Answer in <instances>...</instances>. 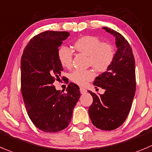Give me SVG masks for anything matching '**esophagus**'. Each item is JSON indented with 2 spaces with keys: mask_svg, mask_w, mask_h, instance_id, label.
<instances>
[{
  "mask_svg": "<svg viewBox=\"0 0 152 152\" xmlns=\"http://www.w3.org/2000/svg\"><path fill=\"white\" fill-rule=\"evenodd\" d=\"M80 93L81 94H84L86 92V89H84V88H83V87L80 88Z\"/></svg>",
  "mask_w": 152,
  "mask_h": 152,
  "instance_id": "esophagus-1",
  "label": "esophagus"
}]
</instances>
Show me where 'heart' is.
<instances>
[{
	"label": "heart",
	"mask_w": 152,
	"mask_h": 152,
	"mask_svg": "<svg viewBox=\"0 0 152 152\" xmlns=\"http://www.w3.org/2000/svg\"><path fill=\"white\" fill-rule=\"evenodd\" d=\"M75 50L88 56V64L99 72H105L112 64L115 57L113 45L107 42H102L98 37L85 36L74 42ZM58 60L63 67L70 68L72 64L73 53L66 47H61L57 53ZM95 74L91 70H75L70 75L74 83L83 86L94 78Z\"/></svg>",
	"instance_id": "b5f03b06"
}]
</instances>
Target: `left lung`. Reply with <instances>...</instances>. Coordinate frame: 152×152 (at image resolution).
Instances as JSON below:
<instances>
[{
  "mask_svg": "<svg viewBox=\"0 0 152 152\" xmlns=\"http://www.w3.org/2000/svg\"><path fill=\"white\" fill-rule=\"evenodd\" d=\"M103 29L115 37L117 50L111 66L93 82L95 88H102L104 93L89 91L93 99L89 115L96 128L112 131L123 124L131 110L136 90L135 60L123 36L109 27Z\"/></svg>",
  "mask_w": 152,
  "mask_h": 152,
  "instance_id": "8db88e82",
  "label": "left lung"
}]
</instances>
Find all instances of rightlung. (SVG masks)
Returning <instances> with one entry per match:
<instances>
[{
  "instance_id": "obj_1",
  "label": "right lung",
  "mask_w": 152,
  "mask_h": 152,
  "mask_svg": "<svg viewBox=\"0 0 152 152\" xmlns=\"http://www.w3.org/2000/svg\"><path fill=\"white\" fill-rule=\"evenodd\" d=\"M70 34L45 31L32 38L21 60V93L27 114L37 128L45 132H58L67 128L80 92L70 83L66 92L53 86L60 79L63 66L58 60V48Z\"/></svg>"
}]
</instances>
